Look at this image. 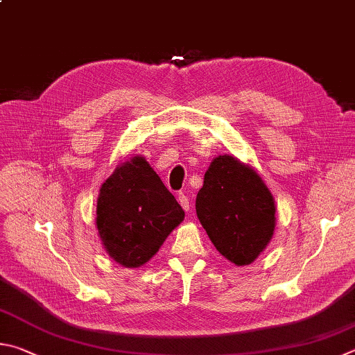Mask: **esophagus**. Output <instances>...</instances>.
<instances>
[{
	"mask_svg": "<svg viewBox=\"0 0 355 355\" xmlns=\"http://www.w3.org/2000/svg\"><path fill=\"white\" fill-rule=\"evenodd\" d=\"M178 202H180V205H182V208H183L184 211H189L191 202H189V197L186 196L184 192H180V194H178Z\"/></svg>",
	"mask_w": 355,
	"mask_h": 355,
	"instance_id": "obj_1",
	"label": "esophagus"
}]
</instances>
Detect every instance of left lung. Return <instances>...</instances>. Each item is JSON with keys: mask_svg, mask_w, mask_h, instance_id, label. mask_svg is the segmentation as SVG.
<instances>
[{"mask_svg": "<svg viewBox=\"0 0 355 355\" xmlns=\"http://www.w3.org/2000/svg\"><path fill=\"white\" fill-rule=\"evenodd\" d=\"M196 211L218 253L236 266L253 262L273 237V196L253 167L231 155L212 159Z\"/></svg>", "mask_w": 355, "mask_h": 355, "instance_id": "1", "label": "left lung"}]
</instances>
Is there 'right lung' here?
Returning <instances> with one entry per match:
<instances>
[{"mask_svg":"<svg viewBox=\"0 0 355 355\" xmlns=\"http://www.w3.org/2000/svg\"><path fill=\"white\" fill-rule=\"evenodd\" d=\"M183 218L182 206L139 155L116 167L105 180L96 208L104 248L127 268L150 261Z\"/></svg>","mask_w":355,"mask_h":355,"instance_id":"right-lung-1","label":"right lung"}]
</instances>
